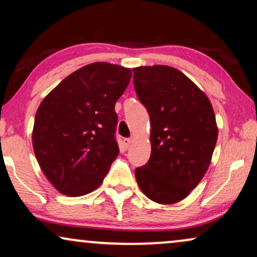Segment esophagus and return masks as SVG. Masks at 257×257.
<instances>
[{"label":"esophagus","instance_id":"1","mask_svg":"<svg viewBox=\"0 0 257 257\" xmlns=\"http://www.w3.org/2000/svg\"><path fill=\"white\" fill-rule=\"evenodd\" d=\"M131 143H132L131 139H124L125 149H130V146H131Z\"/></svg>","mask_w":257,"mask_h":257}]
</instances>
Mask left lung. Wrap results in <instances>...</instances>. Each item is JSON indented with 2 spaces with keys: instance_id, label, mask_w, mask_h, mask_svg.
<instances>
[{
  "instance_id": "left-lung-1",
  "label": "left lung",
  "mask_w": 257,
  "mask_h": 257,
  "mask_svg": "<svg viewBox=\"0 0 257 257\" xmlns=\"http://www.w3.org/2000/svg\"><path fill=\"white\" fill-rule=\"evenodd\" d=\"M151 119L149 163L136 170L139 188L160 205L184 200L208 170L217 140L212 103L187 76L167 65L133 69Z\"/></svg>"
}]
</instances>
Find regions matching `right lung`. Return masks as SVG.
Masks as SVG:
<instances>
[{
  "label": "right lung",
  "instance_id": "1",
  "mask_svg": "<svg viewBox=\"0 0 257 257\" xmlns=\"http://www.w3.org/2000/svg\"><path fill=\"white\" fill-rule=\"evenodd\" d=\"M131 69L97 62L62 80L35 115L33 147L45 177L59 193L82 196L99 187L119 154L114 105Z\"/></svg>",
  "mask_w": 257,
  "mask_h": 257
}]
</instances>
